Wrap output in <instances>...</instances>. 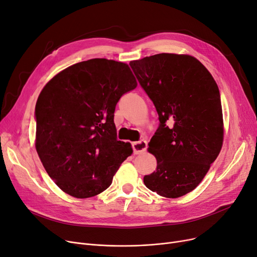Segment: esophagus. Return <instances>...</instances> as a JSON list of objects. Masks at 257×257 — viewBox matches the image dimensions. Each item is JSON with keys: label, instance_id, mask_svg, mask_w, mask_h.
<instances>
[{"label": "esophagus", "instance_id": "obj_1", "mask_svg": "<svg viewBox=\"0 0 257 257\" xmlns=\"http://www.w3.org/2000/svg\"><path fill=\"white\" fill-rule=\"evenodd\" d=\"M132 148H133L134 154L139 155V154L144 153L146 151V149H148V143H146L145 140H140L137 142H134L132 144Z\"/></svg>", "mask_w": 257, "mask_h": 257}]
</instances>
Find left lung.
Returning <instances> with one entry per match:
<instances>
[{
    "instance_id": "obj_1",
    "label": "left lung",
    "mask_w": 257,
    "mask_h": 257,
    "mask_svg": "<svg viewBox=\"0 0 257 257\" xmlns=\"http://www.w3.org/2000/svg\"><path fill=\"white\" fill-rule=\"evenodd\" d=\"M153 101L160 124L149 152L157 169L145 186L165 198L197 187L222 149L221 95L212 75L190 55L161 53L130 63Z\"/></svg>"
}]
</instances>
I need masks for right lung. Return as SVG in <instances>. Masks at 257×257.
Returning a JSON list of instances; mask_svg holds the SVG:
<instances>
[{
	"label": "right lung",
	"mask_w": 257,
	"mask_h": 257,
	"mask_svg": "<svg viewBox=\"0 0 257 257\" xmlns=\"http://www.w3.org/2000/svg\"><path fill=\"white\" fill-rule=\"evenodd\" d=\"M137 87L126 64L94 58L49 81L35 105V148L56 185L74 198L99 194L132 155L114 123L121 96Z\"/></svg>",
	"instance_id": "add662e5"
}]
</instances>
